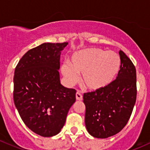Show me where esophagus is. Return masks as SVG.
<instances>
[{
	"label": "esophagus",
	"instance_id": "1",
	"mask_svg": "<svg viewBox=\"0 0 150 150\" xmlns=\"http://www.w3.org/2000/svg\"><path fill=\"white\" fill-rule=\"evenodd\" d=\"M75 96H76V99L78 100H81L82 99H83V96H82V95L80 93V92H77L76 94H75Z\"/></svg>",
	"mask_w": 150,
	"mask_h": 150
}]
</instances>
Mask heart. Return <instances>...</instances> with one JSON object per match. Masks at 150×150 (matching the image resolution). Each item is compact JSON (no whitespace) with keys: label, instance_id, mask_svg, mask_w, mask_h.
Instances as JSON below:
<instances>
[{"label":"heart","instance_id":"1","mask_svg":"<svg viewBox=\"0 0 150 150\" xmlns=\"http://www.w3.org/2000/svg\"><path fill=\"white\" fill-rule=\"evenodd\" d=\"M120 68L121 58L117 53L92 47L73 54L71 64L66 61L61 65V72L69 86L77 83L78 73H82L83 84L91 90H98L110 85Z\"/></svg>","mask_w":150,"mask_h":150}]
</instances>
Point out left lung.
I'll use <instances>...</instances> for the list:
<instances>
[{"mask_svg":"<svg viewBox=\"0 0 150 150\" xmlns=\"http://www.w3.org/2000/svg\"><path fill=\"white\" fill-rule=\"evenodd\" d=\"M119 54L121 68L116 79L103 89L83 94L85 125L95 138H107L121 131L136 101V69L124 52L120 50Z\"/></svg>","mask_w":150,"mask_h":150,"instance_id":"1","label":"left lung"}]
</instances>
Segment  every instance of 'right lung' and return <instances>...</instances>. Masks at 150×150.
Listing matches in <instances>:
<instances>
[{"label":"right lung","instance_id":"1","mask_svg":"<svg viewBox=\"0 0 150 150\" xmlns=\"http://www.w3.org/2000/svg\"><path fill=\"white\" fill-rule=\"evenodd\" d=\"M68 43H43L29 50L14 75L13 99L26 127L43 137L61 132L76 90L61 85L60 55Z\"/></svg>","mask_w":150,"mask_h":150}]
</instances>
